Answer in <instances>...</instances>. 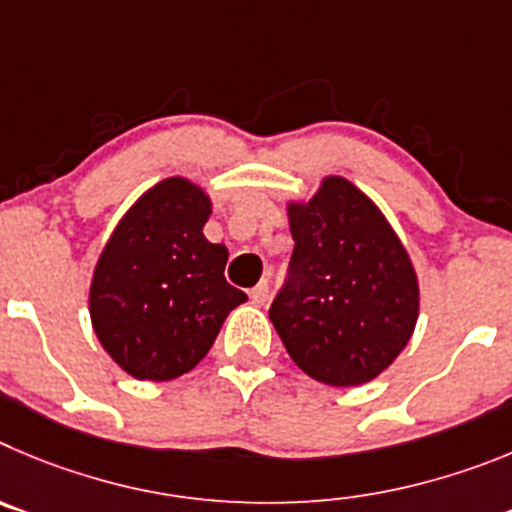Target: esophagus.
<instances>
[{
	"label": "esophagus",
	"instance_id": "1",
	"mask_svg": "<svg viewBox=\"0 0 512 512\" xmlns=\"http://www.w3.org/2000/svg\"><path fill=\"white\" fill-rule=\"evenodd\" d=\"M250 298H252V303H255V306H265L267 298H270V283H267V280H260V283L252 288Z\"/></svg>",
	"mask_w": 512,
	"mask_h": 512
}]
</instances>
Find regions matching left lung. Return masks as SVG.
I'll return each instance as SVG.
<instances>
[{
	"mask_svg": "<svg viewBox=\"0 0 512 512\" xmlns=\"http://www.w3.org/2000/svg\"><path fill=\"white\" fill-rule=\"evenodd\" d=\"M290 280L270 321L313 380L354 388L375 380L411 342L421 288L411 255L375 201L342 176L288 201Z\"/></svg>",
	"mask_w": 512,
	"mask_h": 512,
	"instance_id": "1",
	"label": "left lung"
}]
</instances>
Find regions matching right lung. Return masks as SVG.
Returning a JSON list of instances; mask_svg holds the SVG:
<instances>
[{
  "mask_svg": "<svg viewBox=\"0 0 512 512\" xmlns=\"http://www.w3.org/2000/svg\"><path fill=\"white\" fill-rule=\"evenodd\" d=\"M209 193L183 176L147 188L119 219L94 265L89 316L104 352L137 380L165 382L209 354L245 303L227 283V247L204 237Z\"/></svg>",
  "mask_w": 512,
  "mask_h": 512,
  "instance_id": "obj_1",
  "label": "right lung"
}]
</instances>
